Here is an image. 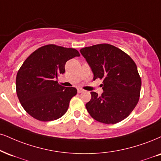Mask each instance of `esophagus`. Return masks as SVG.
<instances>
[{
	"label": "esophagus",
	"instance_id": "34e87169",
	"mask_svg": "<svg viewBox=\"0 0 161 161\" xmlns=\"http://www.w3.org/2000/svg\"><path fill=\"white\" fill-rule=\"evenodd\" d=\"M82 92H84V90H82V89H80V88L77 89V92H78V93H81Z\"/></svg>",
	"mask_w": 161,
	"mask_h": 161
}]
</instances>
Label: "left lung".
Wrapping results in <instances>:
<instances>
[{
  "label": "left lung",
  "instance_id": "8db88e82",
  "mask_svg": "<svg viewBox=\"0 0 161 161\" xmlns=\"http://www.w3.org/2000/svg\"><path fill=\"white\" fill-rule=\"evenodd\" d=\"M94 75L103 79L102 96L91 92L86 104L94 119L104 124H116L127 118L140 98L141 78L134 61L126 53L109 44L81 48Z\"/></svg>",
  "mask_w": 161,
  "mask_h": 161
}]
</instances>
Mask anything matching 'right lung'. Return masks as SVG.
<instances>
[{
  "instance_id": "add662e5",
  "label": "right lung",
  "mask_w": 161,
  "mask_h": 161,
  "mask_svg": "<svg viewBox=\"0 0 161 161\" xmlns=\"http://www.w3.org/2000/svg\"><path fill=\"white\" fill-rule=\"evenodd\" d=\"M79 56L75 48L47 45L25 59L17 73L15 86L19 102L27 114L48 122L66 113L77 90L61 86L55 80L65 72L67 61Z\"/></svg>"
}]
</instances>
